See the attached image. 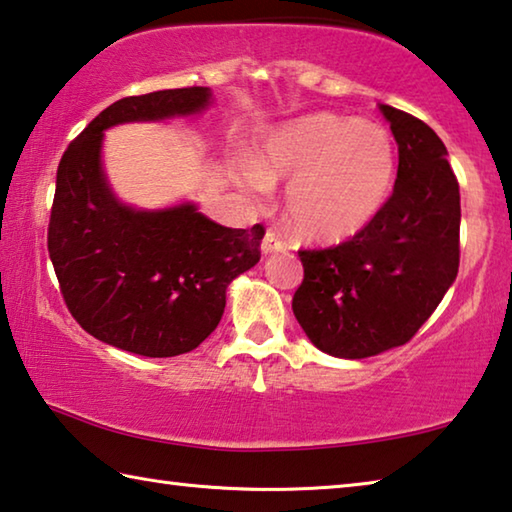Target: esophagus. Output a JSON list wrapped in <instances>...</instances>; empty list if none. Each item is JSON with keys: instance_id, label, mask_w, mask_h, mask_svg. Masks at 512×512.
Listing matches in <instances>:
<instances>
[{"instance_id": "esophagus-1", "label": "esophagus", "mask_w": 512, "mask_h": 512, "mask_svg": "<svg viewBox=\"0 0 512 512\" xmlns=\"http://www.w3.org/2000/svg\"><path fill=\"white\" fill-rule=\"evenodd\" d=\"M282 248H284V244L280 241V237H277L273 230H266V235L262 239V255L277 253V250H282Z\"/></svg>"}]
</instances>
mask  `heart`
Masks as SVG:
<instances>
[{"label": "heart", "instance_id": "obj_1", "mask_svg": "<svg viewBox=\"0 0 512 512\" xmlns=\"http://www.w3.org/2000/svg\"><path fill=\"white\" fill-rule=\"evenodd\" d=\"M395 171V146L384 128L314 112L275 128L244 180L259 196L275 183H289L291 228L311 241H343L379 214L391 196Z\"/></svg>", "mask_w": 512, "mask_h": 512}]
</instances>
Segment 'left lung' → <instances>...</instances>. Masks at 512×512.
Wrapping results in <instances>:
<instances>
[{"label": "left lung", "mask_w": 512, "mask_h": 512, "mask_svg": "<svg viewBox=\"0 0 512 512\" xmlns=\"http://www.w3.org/2000/svg\"><path fill=\"white\" fill-rule=\"evenodd\" d=\"M400 153L393 196L359 235L300 250L293 314L318 350L375 357L411 341L458 273L461 194L440 137L409 112L379 106Z\"/></svg>", "instance_id": "8db88e82"}]
</instances>
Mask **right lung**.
<instances>
[{
  "label": "right lung",
  "instance_id": "add662e5",
  "mask_svg": "<svg viewBox=\"0 0 512 512\" xmlns=\"http://www.w3.org/2000/svg\"><path fill=\"white\" fill-rule=\"evenodd\" d=\"M210 88L126 97L67 146L56 173L49 257L67 309L85 332L142 357L198 348L225 309V291L259 262L264 228H225L194 203L140 210L121 203L103 169V133L133 121L201 115Z\"/></svg>",
  "mask_w": 512,
  "mask_h": 512
}]
</instances>
